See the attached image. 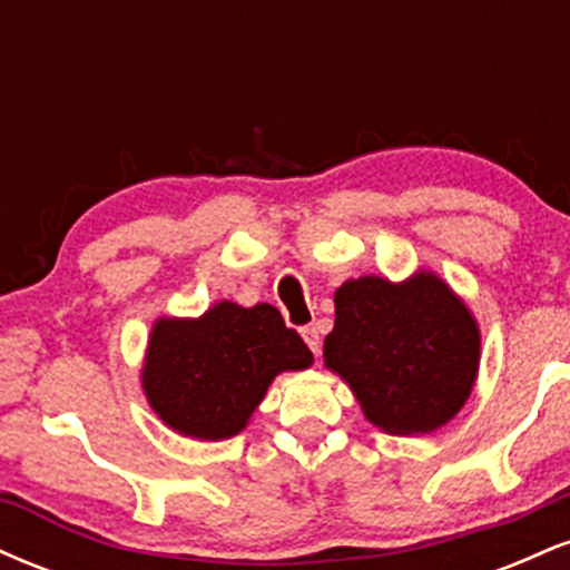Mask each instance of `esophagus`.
Instances as JSON below:
<instances>
[{"instance_id":"1","label":"esophagus","mask_w":570,"mask_h":570,"mask_svg":"<svg viewBox=\"0 0 570 570\" xmlns=\"http://www.w3.org/2000/svg\"><path fill=\"white\" fill-rule=\"evenodd\" d=\"M303 340L307 343V348L313 353L322 351V335H318V326H303Z\"/></svg>"}]
</instances>
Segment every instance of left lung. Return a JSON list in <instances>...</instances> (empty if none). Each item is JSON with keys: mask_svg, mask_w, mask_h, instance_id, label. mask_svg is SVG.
Returning <instances> with one entry per match:
<instances>
[{"mask_svg": "<svg viewBox=\"0 0 570 570\" xmlns=\"http://www.w3.org/2000/svg\"><path fill=\"white\" fill-rule=\"evenodd\" d=\"M324 362L389 434H429L463 407L480 367L469 307L431 273L404 284L364 276L335 292Z\"/></svg>", "mask_w": 570, "mask_h": 570, "instance_id": "obj_1", "label": "left lung"}]
</instances>
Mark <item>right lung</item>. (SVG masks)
<instances>
[{
  "label": "right lung",
  "mask_w": 570,
  "mask_h": 570,
  "mask_svg": "<svg viewBox=\"0 0 570 570\" xmlns=\"http://www.w3.org/2000/svg\"><path fill=\"white\" fill-rule=\"evenodd\" d=\"M313 353L273 305L219 303L198 322L160 318L149 337L141 383L174 431L227 440L246 426L284 370L311 367Z\"/></svg>",
  "instance_id": "add662e5"
}]
</instances>
